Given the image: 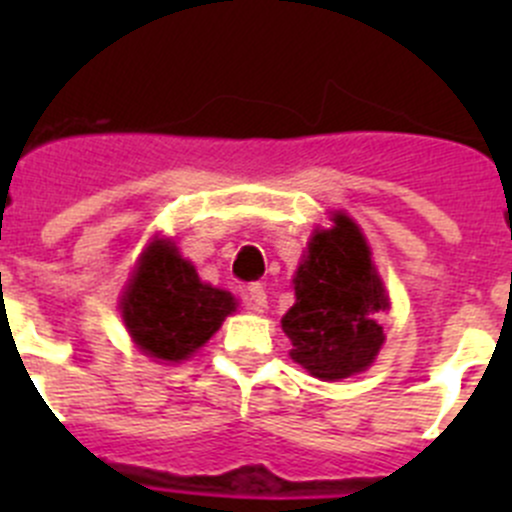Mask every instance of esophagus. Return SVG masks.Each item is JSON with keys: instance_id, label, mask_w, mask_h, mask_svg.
Wrapping results in <instances>:
<instances>
[{"instance_id": "34e87169", "label": "esophagus", "mask_w": 512, "mask_h": 512, "mask_svg": "<svg viewBox=\"0 0 512 512\" xmlns=\"http://www.w3.org/2000/svg\"><path fill=\"white\" fill-rule=\"evenodd\" d=\"M245 302H247V309H252V312H257V314L265 312V307H267L265 287H262L260 282H252V285L247 287Z\"/></svg>"}]
</instances>
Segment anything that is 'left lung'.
<instances>
[{
  "mask_svg": "<svg viewBox=\"0 0 512 512\" xmlns=\"http://www.w3.org/2000/svg\"><path fill=\"white\" fill-rule=\"evenodd\" d=\"M332 223L312 232L294 272V304L282 317L289 356L322 381L369 369L386 339L379 312L389 309L359 225L347 213H334Z\"/></svg>",
  "mask_w": 512,
  "mask_h": 512,
  "instance_id": "8db88e82",
  "label": "left lung"
}]
</instances>
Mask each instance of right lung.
I'll return each instance as SVG.
<instances>
[{
  "instance_id": "obj_1",
  "label": "right lung",
  "mask_w": 512,
  "mask_h": 512,
  "mask_svg": "<svg viewBox=\"0 0 512 512\" xmlns=\"http://www.w3.org/2000/svg\"><path fill=\"white\" fill-rule=\"evenodd\" d=\"M235 309V297L200 282L170 240L146 247L121 297V317L133 344L163 361L193 356Z\"/></svg>"
}]
</instances>
